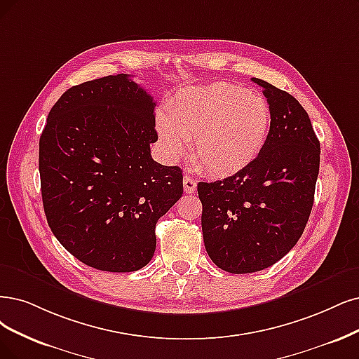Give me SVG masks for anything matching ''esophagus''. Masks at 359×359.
I'll return each mask as SVG.
<instances>
[{
    "label": "esophagus",
    "instance_id": "34e87169",
    "mask_svg": "<svg viewBox=\"0 0 359 359\" xmlns=\"http://www.w3.org/2000/svg\"><path fill=\"white\" fill-rule=\"evenodd\" d=\"M183 189L187 194H194L196 191V182L189 175H184L183 177Z\"/></svg>",
    "mask_w": 359,
    "mask_h": 359
}]
</instances>
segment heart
<instances>
[{
	"label": "heart",
	"mask_w": 359,
	"mask_h": 359,
	"mask_svg": "<svg viewBox=\"0 0 359 359\" xmlns=\"http://www.w3.org/2000/svg\"><path fill=\"white\" fill-rule=\"evenodd\" d=\"M271 126L269 106L262 96L228 83L192 87L172 100L168 119L159 118L158 136L164 151L177 158L183 140L210 175L232 176L260 155Z\"/></svg>",
	"instance_id": "obj_1"
}]
</instances>
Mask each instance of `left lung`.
<instances>
[{
	"label": "left lung",
	"mask_w": 359,
	"mask_h": 359,
	"mask_svg": "<svg viewBox=\"0 0 359 359\" xmlns=\"http://www.w3.org/2000/svg\"><path fill=\"white\" fill-rule=\"evenodd\" d=\"M253 81L271 111L260 155L233 176L198 183L205 250L231 273L266 269L297 244L320 171V140L308 112L287 91L259 78Z\"/></svg>",
	"instance_id": "8db88e82"
}]
</instances>
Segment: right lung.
I'll return each mask as SVG.
<instances>
[{
	"instance_id": "obj_1",
	"label": "right lung",
	"mask_w": 359,
	"mask_h": 359,
	"mask_svg": "<svg viewBox=\"0 0 359 359\" xmlns=\"http://www.w3.org/2000/svg\"><path fill=\"white\" fill-rule=\"evenodd\" d=\"M155 102L127 74L66 90L39 137L47 223L99 271L133 272L155 253V224L183 194L179 167L158 164Z\"/></svg>"
}]
</instances>
